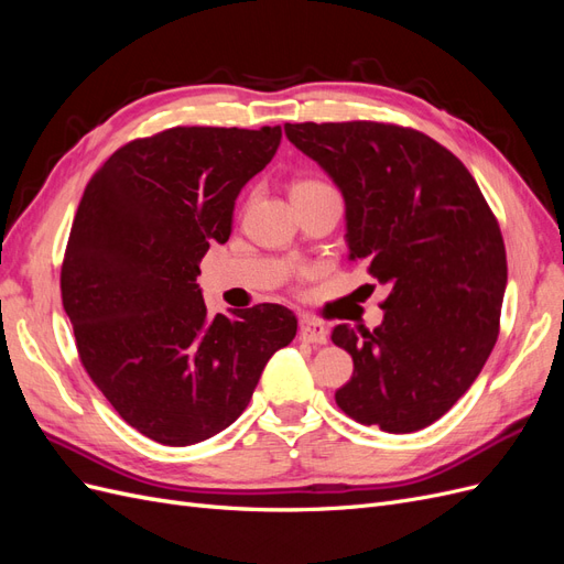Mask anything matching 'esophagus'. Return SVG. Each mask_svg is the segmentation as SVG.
Returning a JSON list of instances; mask_svg holds the SVG:
<instances>
[{
  "instance_id": "1",
  "label": "esophagus",
  "mask_w": 564,
  "mask_h": 564,
  "mask_svg": "<svg viewBox=\"0 0 564 564\" xmlns=\"http://www.w3.org/2000/svg\"><path fill=\"white\" fill-rule=\"evenodd\" d=\"M299 336L305 340V344H313V346H324L327 344V327L315 317L303 315L299 319Z\"/></svg>"
}]
</instances>
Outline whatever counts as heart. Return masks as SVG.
<instances>
[{"instance_id":"1","label":"heart","mask_w":564,"mask_h":564,"mask_svg":"<svg viewBox=\"0 0 564 564\" xmlns=\"http://www.w3.org/2000/svg\"><path fill=\"white\" fill-rule=\"evenodd\" d=\"M317 185H327V183H322V181H313V178H308V181H299V183L294 185V191H303V187H317Z\"/></svg>"}]
</instances>
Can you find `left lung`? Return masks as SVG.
<instances>
[{"mask_svg": "<svg viewBox=\"0 0 564 564\" xmlns=\"http://www.w3.org/2000/svg\"><path fill=\"white\" fill-rule=\"evenodd\" d=\"M284 131L344 193L352 259L390 286L377 329L332 332L355 365L336 404L386 433L421 431L473 386L499 338V220L466 164L423 131L369 119Z\"/></svg>", "mask_w": 564, "mask_h": 564, "instance_id": "left-lung-1", "label": "left lung"}]
</instances>
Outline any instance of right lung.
Instances as JSON below:
<instances>
[{"instance_id": "1", "label": "right lung", "mask_w": 564, "mask_h": 564, "mask_svg": "<svg viewBox=\"0 0 564 564\" xmlns=\"http://www.w3.org/2000/svg\"><path fill=\"white\" fill-rule=\"evenodd\" d=\"M282 127H172L117 148L89 178L61 265L82 367L131 429L169 447L240 416L296 315L259 303L207 315L195 278L228 242L235 197Z\"/></svg>"}]
</instances>
